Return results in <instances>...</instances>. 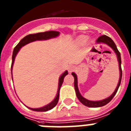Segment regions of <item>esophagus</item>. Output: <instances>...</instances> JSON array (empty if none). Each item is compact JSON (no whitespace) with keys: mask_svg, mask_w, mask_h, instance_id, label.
Returning <instances> with one entry per match:
<instances>
[{"mask_svg":"<svg viewBox=\"0 0 131 131\" xmlns=\"http://www.w3.org/2000/svg\"><path fill=\"white\" fill-rule=\"evenodd\" d=\"M74 69H75V67L73 65H71L69 66V68H68V71H69V72H72V71H74Z\"/></svg>","mask_w":131,"mask_h":131,"instance_id":"34e87169","label":"esophagus"}]
</instances>
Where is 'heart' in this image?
<instances>
[{"label": "heart", "instance_id": "obj_1", "mask_svg": "<svg viewBox=\"0 0 131 131\" xmlns=\"http://www.w3.org/2000/svg\"><path fill=\"white\" fill-rule=\"evenodd\" d=\"M88 40V37L86 36H81L78 38V42L79 43H84Z\"/></svg>", "mask_w": 131, "mask_h": 131}]
</instances>
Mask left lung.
Wrapping results in <instances>:
<instances>
[{
  "label": "left lung",
  "instance_id": "1",
  "mask_svg": "<svg viewBox=\"0 0 131 131\" xmlns=\"http://www.w3.org/2000/svg\"><path fill=\"white\" fill-rule=\"evenodd\" d=\"M96 42L98 43H104L106 44V45H108L110 47H111L112 49H113V50L115 51V52L116 53V56H117V59H118V65H119V70H120V77H119V81H118V85L116 86V89L114 91V93L109 96V97L106 98L105 99L102 100V101H89V100L86 99L85 98H84L81 94V93H79V89H78V82H77V77L76 75V74L74 72H72V75L74 77V89H75L76 91V94H77V96L78 99L80 101L82 104H83L85 106H88V107H93V108H95V107H101V106H105L106 104H108L110 101L113 99V98L115 96V95L116 94V92L118 91V87H119L120 84H121V82L122 79V69H121V53L118 50L117 48H116V46L115 45V43L114 42L113 40L110 37H107L106 35H102L101 37H99L97 38Z\"/></svg>",
  "mask_w": 131,
  "mask_h": 131
}]
</instances>
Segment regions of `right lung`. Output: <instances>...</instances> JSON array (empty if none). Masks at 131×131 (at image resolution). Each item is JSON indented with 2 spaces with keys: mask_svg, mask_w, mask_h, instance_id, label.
Masks as SVG:
<instances>
[{
  "mask_svg": "<svg viewBox=\"0 0 131 131\" xmlns=\"http://www.w3.org/2000/svg\"><path fill=\"white\" fill-rule=\"evenodd\" d=\"M59 35V32L58 31H46L44 32H38V33L36 34H30V35H28L27 36H26L25 37L22 39L20 41L18 42V44L16 45V47H15L14 50H13V57H12V64H11V74H12V69H13V64L15 62V59L16 55L17 54L18 52L19 51L20 49L22 47L25 46V45H27V44L30 43L31 42L36 41V40H47V39H50L51 38H55V37H58ZM68 74V71H66L65 72H64L62 75L60 76V78H59V87H58V91H57V96H56L55 99L53 100V101L51 102L50 103L48 104L47 105L45 106H42L41 108H29L32 111H38V112H45L47 111H49V110L52 109V108H54L56 105H57L58 103V101H59V91H60V89L61 87L62 84V82L64 81V78L65 77V76ZM12 79H13V74H12Z\"/></svg>",
  "mask_w": 131,
  "mask_h": 131,
  "instance_id": "1",
  "label": "right lung"
}]
</instances>
